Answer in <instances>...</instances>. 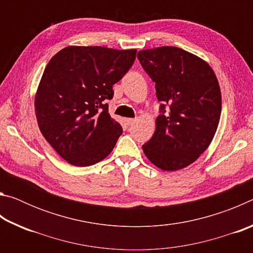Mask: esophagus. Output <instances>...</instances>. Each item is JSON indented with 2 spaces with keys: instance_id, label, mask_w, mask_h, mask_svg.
<instances>
[{
  "instance_id": "obj_1",
  "label": "esophagus",
  "mask_w": 253,
  "mask_h": 253,
  "mask_svg": "<svg viewBox=\"0 0 253 253\" xmlns=\"http://www.w3.org/2000/svg\"><path fill=\"white\" fill-rule=\"evenodd\" d=\"M125 123L127 124L128 126H130V125H132V124L135 123V119L134 118H126L125 119Z\"/></svg>"
}]
</instances>
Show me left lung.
I'll use <instances>...</instances> for the list:
<instances>
[{
  "label": "left lung",
  "mask_w": 253,
  "mask_h": 253,
  "mask_svg": "<svg viewBox=\"0 0 253 253\" xmlns=\"http://www.w3.org/2000/svg\"><path fill=\"white\" fill-rule=\"evenodd\" d=\"M137 58L162 102L155 132L143 145L145 155L163 170L186 168L209 147L219 125L216 76L204 60L176 46L142 50Z\"/></svg>",
  "instance_id": "1"
}]
</instances>
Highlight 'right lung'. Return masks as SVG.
I'll list each match as a JSON object with an SVG mask.
<instances>
[{
	"mask_svg": "<svg viewBox=\"0 0 253 253\" xmlns=\"http://www.w3.org/2000/svg\"><path fill=\"white\" fill-rule=\"evenodd\" d=\"M136 52L67 46L46 65L34 100L38 125L71 165H93L114 149L123 128L106 101L113 99V85L130 69Z\"/></svg>",
	"mask_w": 253,
	"mask_h": 253,
	"instance_id": "1",
	"label": "right lung"
}]
</instances>
